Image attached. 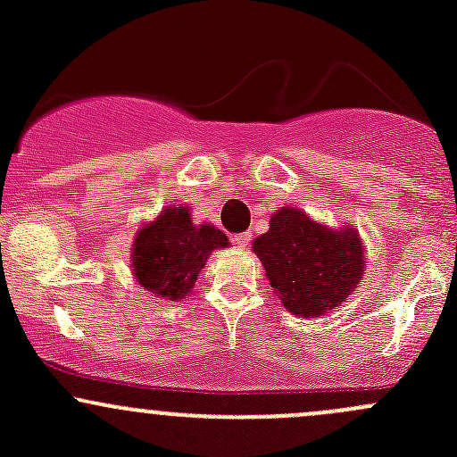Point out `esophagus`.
<instances>
[{"instance_id":"obj_1","label":"esophagus","mask_w":457,"mask_h":457,"mask_svg":"<svg viewBox=\"0 0 457 457\" xmlns=\"http://www.w3.org/2000/svg\"><path fill=\"white\" fill-rule=\"evenodd\" d=\"M250 238H252L250 232H243V234H234V237L229 238V241H232V245H237V247H241V250H245V247L250 245Z\"/></svg>"}]
</instances>
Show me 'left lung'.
<instances>
[{"label": "left lung", "instance_id": "1", "mask_svg": "<svg viewBox=\"0 0 457 457\" xmlns=\"http://www.w3.org/2000/svg\"><path fill=\"white\" fill-rule=\"evenodd\" d=\"M254 252L280 303L301 318L338 307L365 274L362 243L352 228L331 232L292 207L271 216Z\"/></svg>", "mask_w": 457, "mask_h": 457}]
</instances>
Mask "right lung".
<instances>
[{
	"mask_svg": "<svg viewBox=\"0 0 457 457\" xmlns=\"http://www.w3.org/2000/svg\"><path fill=\"white\" fill-rule=\"evenodd\" d=\"M228 238L214 225L190 220L187 207H170L135 238V276L145 289L163 298H183L195 285L207 256Z\"/></svg>",
	"mask_w": 457,
	"mask_h": 457,
	"instance_id": "obj_1",
	"label": "right lung"
}]
</instances>
